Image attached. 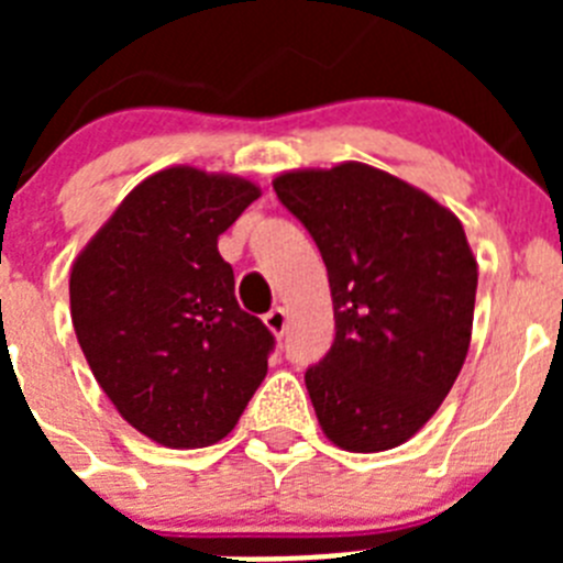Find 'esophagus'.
Returning <instances> with one entry per match:
<instances>
[{
  "instance_id": "esophagus-1",
  "label": "esophagus",
  "mask_w": 563,
  "mask_h": 563,
  "mask_svg": "<svg viewBox=\"0 0 563 563\" xmlns=\"http://www.w3.org/2000/svg\"><path fill=\"white\" fill-rule=\"evenodd\" d=\"M265 327L273 332V335H278V338L285 335V330H287V310H285V307H273V310L265 316Z\"/></svg>"
}]
</instances>
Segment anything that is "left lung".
Returning <instances> with one entry per match:
<instances>
[{
    "instance_id": "1",
    "label": "left lung",
    "mask_w": 563,
    "mask_h": 563,
    "mask_svg": "<svg viewBox=\"0 0 563 563\" xmlns=\"http://www.w3.org/2000/svg\"><path fill=\"white\" fill-rule=\"evenodd\" d=\"M278 200L316 239L335 341L305 375L338 449L402 445L434 417L471 346L476 258L454 211L366 163L296 168Z\"/></svg>"
}]
</instances>
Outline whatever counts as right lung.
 Segmentation results:
<instances>
[{"label":"right lung","mask_w":563,"mask_h":563,"mask_svg":"<svg viewBox=\"0 0 563 563\" xmlns=\"http://www.w3.org/2000/svg\"><path fill=\"white\" fill-rule=\"evenodd\" d=\"M256 183L172 166L123 197L78 253L69 316L98 386L166 449L228 437L267 375L273 335L239 307L217 239Z\"/></svg>","instance_id":"obj_1"}]
</instances>
